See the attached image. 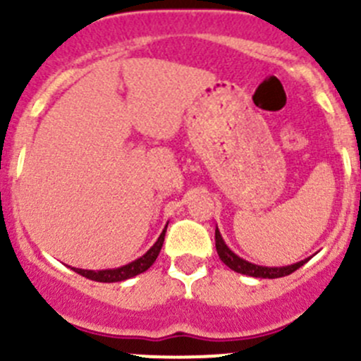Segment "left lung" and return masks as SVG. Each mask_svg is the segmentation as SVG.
<instances>
[{"label":"left lung","mask_w":361,"mask_h":361,"mask_svg":"<svg viewBox=\"0 0 361 361\" xmlns=\"http://www.w3.org/2000/svg\"><path fill=\"white\" fill-rule=\"evenodd\" d=\"M214 241H216V251H218V257L220 260L227 265L228 269L232 271L239 272V274H246L251 276V278H264V279H276V278H283V276H288L292 272L297 271L298 267L305 264L309 258L305 260L297 262L293 265H286V267H264V265H257V264H251V262L245 260V258L238 257L227 245H225L224 238H221L220 231H214Z\"/></svg>","instance_id":"8db88e82"}]
</instances>
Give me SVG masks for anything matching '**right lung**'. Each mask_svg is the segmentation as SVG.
I'll use <instances>...</instances> for the list:
<instances>
[{"label": "right lung", "instance_id": "add662e5", "mask_svg": "<svg viewBox=\"0 0 361 361\" xmlns=\"http://www.w3.org/2000/svg\"><path fill=\"white\" fill-rule=\"evenodd\" d=\"M167 228V225H166ZM166 228L162 231V234L159 235L157 243L152 246L143 257H140L137 260L130 262V264L122 265V267L116 269H106V271H85V269H76L71 267L73 271L78 272L80 276H85L87 279H92V281H99V283H118V281H126V279L134 278V276L141 274V272L148 271L152 267L155 260H157L160 248L164 245V235H166Z\"/></svg>", "mask_w": 361, "mask_h": 361}]
</instances>
